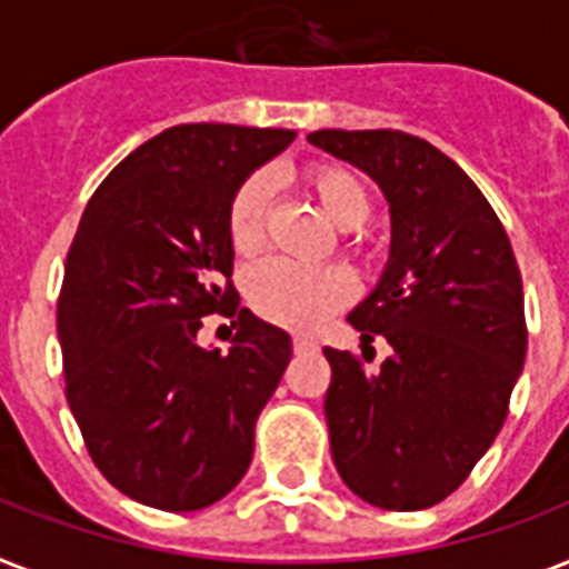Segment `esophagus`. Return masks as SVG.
I'll use <instances>...</instances> for the list:
<instances>
[{
	"label": "esophagus",
	"instance_id": "34e87169",
	"mask_svg": "<svg viewBox=\"0 0 569 569\" xmlns=\"http://www.w3.org/2000/svg\"><path fill=\"white\" fill-rule=\"evenodd\" d=\"M292 348L295 353H307V350H318V341L309 339V336H295Z\"/></svg>",
	"mask_w": 569,
	"mask_h": 569
}]
</instances>
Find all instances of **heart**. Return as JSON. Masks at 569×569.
<instances>
[{
    "label": "heart",
    "mask_w": 569,
    "mask_h": 569,
    "mask_svg": "<svg viewBox=\"0 0 569 569\" xmlns=\"http://www.w3.org/2000/svg\"><path fill=\"white\" fill-rule=\"evenodd\" d=\"M303 183L339 228H359L371 212V196L345 166L318 163L303 172ZM266 207H269V178L251 174L233 192L228 204V239L237 253H253L266 239ZM362 248V239H353ZM253 312L271 325L289 330H316L332 312L348 307L357 283L341 266H298L289 260L260 262L244 283Z\"/></svg>",
    "instance_id": "b5f03b06"
}]
</instances>
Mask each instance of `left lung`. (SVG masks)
Segmentation results:
<instances>
[{
  "label": "left lung",
  "mask_w": 569,
  "mask_h": 569,
  "mask_svg": "<svg viewBox=\"0 0 569 569\" xmlns=\"http://www.w3.org/2000/svg\"><path fill=\"white\" fill-rule=\"evenodd\" d=\"M309 142L380 183L391 253L348 316L391 345L380 371L325 348L330 450L350 491L377 509L450 497L493 445L526 359L523 280L488 198L450 157L403 131H316Z\"/></svg>",
  "instance_id": "left-lung-1"
}]
</instances>
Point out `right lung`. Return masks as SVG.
Returning <instances> with one entry per match:
<instances>
[{
	"label": "right lung",
	"mask_w": 569,
	"mask_h": 569,
	"mask_svg": "<svg viewBox=\"0 0 569 569\" xmlns=\"http://www.w3.org/2000/svg\"><path fill=\"white\" fill-rule=\"evenodd\" d=\"M295 140L283 128L174 124L92 192L58 298L67 403L113 488L160 511L233 491L292 339L239 307L228 204ZM237 317L228 355L194 341L200 318Z\"/></svg>",
	"instance_id": "right-lung-1"
}]
</instances>
